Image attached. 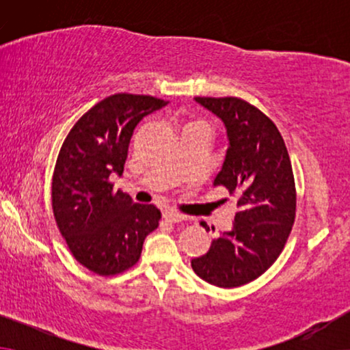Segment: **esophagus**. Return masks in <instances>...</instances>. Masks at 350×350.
<instances>
[{
	"mask_svg": "<svg viewBox=\"0 0 350 350\" xmlns=\"http://www.w3.org/2000/svg\"><path fill=\"white\" fill-rule=\"evenodd\" d=\"M164 218L167 219V221H170V223H181V221H186L185 215H181V213H178V212H174V210H167V212L164 213Z\"/></svg>",
	"mask_w": 350,
	"mask_h": 350,
	"instance_id": "esophagus-1",
	"label": "esophagus"
}]
</instances>
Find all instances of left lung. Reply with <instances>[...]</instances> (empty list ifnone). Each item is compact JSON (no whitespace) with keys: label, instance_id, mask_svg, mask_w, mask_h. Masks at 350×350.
<instances>
[{"label":"left lung","instance_id":"left-lung-1","mask_svg":"<svg viewBox=\"0 0 350 350\" xmlns=\"http://www.w3.org/2000/svg\"><path fill=\"white\" fill-rule=\"evenodd\" d=\"M194 100L226 129L228 151L213 186L237 199L239 212L231 231L191 266L208 284L234 288L258 279L284 250L296 212L293 170L279 129L260 109L237 97Z\"/></svg>","mask_w":350,"mask_h":350}]
</instances>
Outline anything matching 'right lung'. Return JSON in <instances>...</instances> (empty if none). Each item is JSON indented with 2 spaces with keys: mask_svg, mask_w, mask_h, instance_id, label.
Wrapping results in <instances>:
<instances>
[{
  "mask_svg": "<svg viewBox=\"0 0 350 350\" xmlns=\"http://www.w3.org/2000/svg\"><path fill=\"white\" fill-rule=\"evenodd\" d=\"M169 102L151 95L114 94L89 109L62 145L52 178V208L76 261L98 275L127 271L159 226L154 205L113 193L135 127Z\"/></svg>",
  "mask_w": 350,
  "mask_h": 350,
  "instance_id": "1",
  "label": "right lung"
}]
</instances>
